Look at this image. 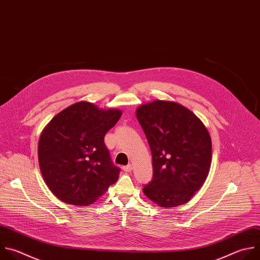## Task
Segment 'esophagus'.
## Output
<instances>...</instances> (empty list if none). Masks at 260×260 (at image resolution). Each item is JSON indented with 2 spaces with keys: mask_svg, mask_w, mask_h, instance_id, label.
I'll return each mask as SVG.
<instances>
[{
  "mask_svg": "<svg viewBox=\"0 0 260 260\" xmlns=\"http://www.w3.org/2000/svg\"><path fill=\"white\" fill-rule=\"evenodd\" d=\"M125 172H131V170H132V165H126V166H123V168H122Z\"/></svg>",
  "mask_w": 260,
  "mask_h": 260,
  "instance_id": "esophagus-1",
  "label": "esophagus"
}]
</instances>
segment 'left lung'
I'll use <instances>...</instances> for the list:
<instances>
[{
	"label": "left lung",
	"mask_w": 260,
	"mask_h": 260,
	"mask_svg": "<svg viewBox=\"0 0 260 260\" xmlns=\"http://www.w3.org/2000/svg\"><path fill=\"white\" fill-rule=\"evenodd\" d=\"M136 118L152 157V179L144 194L163 208L188 202L208 176L212 143L202 121L179 103L154 100L140 106Z\"/></svg>",
	"instance_id": "obj_1"
}]
</instances>
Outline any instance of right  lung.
Segmentation results:
<instances>
[{
  "label": "right lung",
  "mask_w": 260,
  "mask_h": 260,
  "mask_svg": "<svg viewBox=\"0 0 260 260\" xmlns=\"http://www.w3.org/2000/svg\"><path fill=\"white\" fill-rule=\"evenodd\" d=\"M122 116L80 101L57 114L43 130L38 158L41 173L60 201L86 206L114 184L120 168L111 160L105 136Z\"/></svg>",
  "instance_id": "1"
}]
</instances>
